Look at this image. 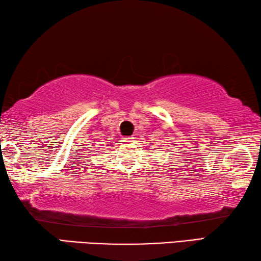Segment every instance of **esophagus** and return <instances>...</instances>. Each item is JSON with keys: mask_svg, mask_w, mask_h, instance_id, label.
<instances>
[{"mask_svg": "<svg viewBox=\"0 0 261 261\" xmlns=\"http://www.w3.org/2000/svg\"><path fill=\"white\" fill-rule=\"evenodd\" d=\"M124 141L125 143H132V140H134V137H124Z\"/></svg>", "mask_w": 261, "mask_h": 261, "instance_id": "obj_1", "label": "esophagus"}]
</instances>
